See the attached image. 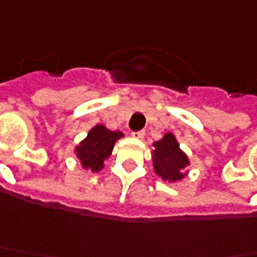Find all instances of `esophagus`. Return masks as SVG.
Returning a JSON list of instances; mask_svg holds the SVG:
<instances>
[{"instance_id": "obj_1", "label": "esophagus", "mask_w": 257, "mask_h": 257, "mask_svg": "<svg viewBox=\"0 0 257 257\" xmlns=\"http://www.w3.org/2000/svg\"><path fill=\"white\" fill-rule=\"evenodd\" d=\"M132 137L135 139H144L145 137V131H137V132H132Z\"/></svg>"}]
</instances>
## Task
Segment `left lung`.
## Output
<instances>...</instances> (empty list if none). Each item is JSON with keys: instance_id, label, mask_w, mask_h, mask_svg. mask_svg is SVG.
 Here are the masks:
<instances>
[{"instance_id": "8db88e82", "label": "left lung", "mask_w": 257, "mask_h": 257, "mask_svg": "<svg viewBox=\"0 0 257 257\" xmlns=\"http://www.w3.org/2000/svg\"><path fill=\"white\" fill-rule=\"evenodd\" d=\"M154 169L164 181L178 182L186 176V168L189 166V158L179 148L173 134L168 132L158 142H154L152 152Z\"/></svg>"}]
</instances>
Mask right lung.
I'll list each match as a JSON object with an SVG mask.
<instances>
[{"label": "right lung", "instance_id": "obj_1", "mask_svg": "<svg viewBox=\"0 0 257 257\" xmlns=\"http://www.w3.org/2000/svg\"><path fill=\"white\" fill-rule=\"evenodd\" d=\"M123 134L119 131H111L103 125L93 126L88 137L75 148L76 158L82 165V168L92 172H99L103 168V161L108 159L112 154V149Z\"/></svg>", "mask_w": 257, "mask_h": 257}]
</instances>
